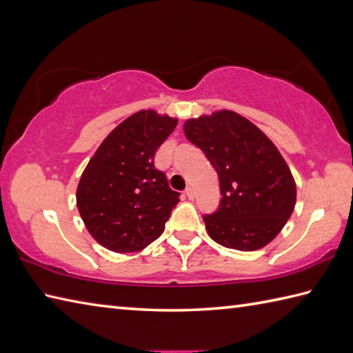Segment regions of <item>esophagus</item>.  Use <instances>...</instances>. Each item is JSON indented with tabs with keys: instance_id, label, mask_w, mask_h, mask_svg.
Listing matches in <instances>:
<instances>
[{
	"instance_id": "1",
	"label": "esophagus",
	"mask_w": 353,
	"mask_h": 353,
	"mask_svg": "<svg viewBox=\"0 0 353 353\" xmlns=\"http://www.w3.org/2000/svg\"><path fill=\"white\" fill-rule=\"evenodd\" d=\"M185 194H186V197H188L190 200H194V197H196V192H194V188H191V186H188V188H186Z\"/></svg>"
}]
</instances>
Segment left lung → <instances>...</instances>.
<instances>
[{"instance_id": "obj_1", "label": "left lung", "mask_w": 353, "mask_h": 353, "mask_svg": "<svg viewBox=\"0 0 353 353\" xmlns=\"http://www.w3.org/2000/svg\"><path fill=\"white\" fill-rule=\"evenodd\" d=\"M185 137L219 174L221 201L203 215L206 230L228 249L252 252L273 241L296 205V182L267 134L232 110L191 118Z\"/></svg>"}]
</instances>
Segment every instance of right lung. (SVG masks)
Masks as SVG:
<instances>
[{
    "label": "right lung",
    "instance_id": "add662e5",
    "mask_svg": "<svg viewBox=\"0 0 353 353\" xmlns=\"http://www.w3.org/2000/svg\"><path fill=\"white\" fill-rule=\"evenodd\" d=\"M176 125L177 118L139 110L108 134L86 165L77 208L89 234L106 249L139 252L162 235L181 194L154 168V154Z\"/></svg>",
    "mask_w": 353,
    "mask_h": 353
}]
</instances>
